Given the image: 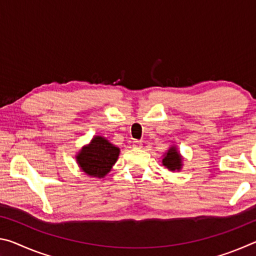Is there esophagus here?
Masks as SVG:
<instances>
[{
	"instance_id": "esophagus-1",
	"label": "esophagus",
	"mask_w": 256,
	"mask_h": 256,
	"mask_svg": "<svg viewBox=\"0 0 256 256\" xmlns=\"http://www.w3.org/2000/svg\"><path fill=\"white\" fill-rule=\"evenodd\" d=\"M132 146L136 149H141L142 148V142L138 140H133L132 141Z\"/></svg>"
}]
</instances>
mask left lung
I'll list each match as a JSON object with an SVG mask.
<instances>
[{
	"mask_svg": "<svg viewBox=\"0 0 256 256\" xmlns=\"http://www.w3.org/2000/svg\"><path fill=\"white\" fill-rule=\"evenodd\" d=\"M162 164L166 166L168 170H180L182 166V157L175 148H170L168 152L164 154V158L162 159Z\"/></svg>",
	"mask_w": 256,
	"mask_h": 256,
	"instance_id": "1",
	"label": "left lung"
}]
</instances>
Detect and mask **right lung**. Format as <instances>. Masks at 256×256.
<instances>
[{"label":"right lung","instance_id":"obj_1","mask_svg":"<svg viewBox=\"0 0 256 256\" xmlns=\"http://www.w3.org/2000/svg\"><path fill=\"white\" fill-rule=\"evenodd\" d=\"M118 154V146H112L105 138L94 136L92 144L84 146L76 156V160L86 174L102 178L110 172Z\"/></svg>","mask_w":256,"mask_h":256}]
</instances>
